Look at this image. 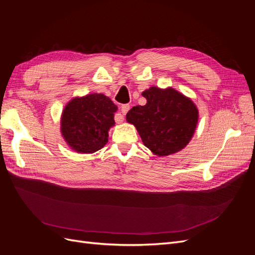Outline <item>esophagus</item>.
I'll return each instance as SVG.
<instances>
[{
  "label": "esophagus",
  "mask_w": 255,
  "mask_h": 255,
  "mask_svg": "<svg viewBox=\"0 0 255 255\" xmlns=\"http://www.w3.org/2000/svg\"><path fill=\"white\" fill-rule=\"evenodd\" d=\"M128 110H129V105L128 104H123L121 106V113H122V115H126L128 112ZM120 121H122V120H120Z\"/></svg>",
  "instance_id": "obj_1"
}]
</instances>
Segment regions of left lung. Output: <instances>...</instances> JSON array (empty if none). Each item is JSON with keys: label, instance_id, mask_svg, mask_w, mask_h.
Instances as JSON below:
<instances>
[{"label": "left lung", "instance_id": "obj_1", "mask_svg": "<svg viewBox=\"0 0 255 255\" xmlns=\"http://www.w3.org/2000/svg\"><path fill=\"white\" fill-rule=\"evenodd\" d=\"M146 104L137 105L127 114L143 144L158 156H167L185 148L198 123L194 102L172 88L151 87L142 92Z\"/></svg>", "mask_w": 255, "mask_h": 255}]
</instances>
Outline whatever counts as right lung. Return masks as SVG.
Instances as JSON below:
<instances>
[{
  "label": "right lung",
  "mask_w": 255,
  "mask_h": 255,
  "mask_svg": "<svg viewBox=\"0 0 255 255\" xmlns=\"http://www.w3.org/2000/svg\"><path fill=\"white\" fill-rule=\"evenodd\" d=\"M116 112L117 106L102 94L74 98L61 115V134L76 152L94 153L109 141Z\"/></svg>",
  "instance_id": "obj_1"
}]
</instances>
